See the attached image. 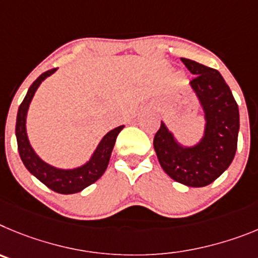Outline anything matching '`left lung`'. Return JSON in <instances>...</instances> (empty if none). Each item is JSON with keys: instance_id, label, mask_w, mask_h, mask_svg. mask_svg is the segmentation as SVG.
<instances>
[{"instance_id": "left-lung-1", "label": "left lung", "mask_w": 258, "mask_h": 258, "mask_svg": "<svg viewBox=\"0 0 258 258\" xmlns=\"http://www.w3.org/2000/svg\"><path fill=\"white\" fill-rule=\"evenodd\" d=\"M181 61L196 76L190 86L204 112L203 138L196 145H181L161 122L153 145L161 167L169 177L186 186H207L226 171L235 155L238 104L219 71L185 57H181Z\"/></svg>"}]
</instances>
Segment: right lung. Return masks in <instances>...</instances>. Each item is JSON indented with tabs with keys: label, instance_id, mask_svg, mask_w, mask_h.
<instances>
[{
	"label": "right lung",
	"instance_id": "right-lung-1",
	"mask_svg": "<svg viewBox=\"0 0 258 258\" xmlns=\"http://www.w3.org/2000/svg\"><path fill=\"white\" fill-rule=\"evenodd\" d=\"M56 69L45 72L32 83V86L28 90L24 100L20 104L18 115H16V126L15 135L16 141H18V150L22 158L25 168L29 171L33 176H36L42 184H45L48 189L54 190L59 194H74V192L82 191L85 187L94 184L95 181L103 176L108 167L109 159L112 155V150L114 148L117 136L124 126L115 127L114 130L109 131L108 134L101 139L97 148L95 149L94 154L91 155L89 162H86L81 167L72 169L56 168L51 164L43 162L36 152L32 148L29 139L27 135V113L29 109L32 99L36 94L39 85L43 82L51 74L55 73Z\"/></svg>",
	"mask_w": 258,
	"mask_h": 258
}]
</instances>
